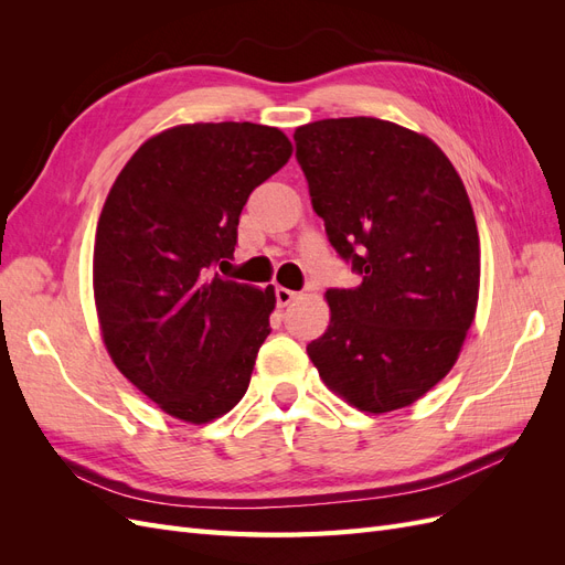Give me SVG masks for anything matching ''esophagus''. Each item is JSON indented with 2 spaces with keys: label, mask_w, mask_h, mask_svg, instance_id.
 Instances as JSON below:
<instances>
[{
  "label": "esophagus",
  "mask_w": 565,
  "mask_h": 565,
  "mask_svg": "<svg viewBox=\"0 0 565 565\" xmlns=\"http://www.w3.org/2000/svg\"><path fill=\"white\" fill-rule=\"evenodd\" d=\"M276 299H278L280 309H285V306L299 299V292H292V289H287V287H276Z\"/></svg>",
  "instance_id": "34e87169"
}]
</instances>
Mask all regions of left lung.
Returning <instances> with one entry per match:
<instances>
[{
	"mask_svg": "<svg viewBox=\"0 0 565 565\" xmlns=\"http://www.w3.org/2000/svg\"><path fill=\"white\" fill-rule=\"evenodd\" d=\"M297 160L341 259L363 276L328 289L330 324L306 351L363 413L419 401L457 363L481 285L467 188L429 136L377 117L297 127Z\"/></svg>",
	"mask_w": 565,
	"mask_h": 565,
	"instance_id": "1",
	"label": "left lung"
}]
</instances>
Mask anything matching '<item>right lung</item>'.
<instances>
[{"mask_svg":"<svg viewBox=\"0 0 565 565\" xmlns=\"http://www.w3.org/2000/svg\"><path fill=\"white\" fill-rule=\"evenodd\" d=\"M292 143L278 127L195 122L134 152L98 216L94 301L115 367L188 424L233 409L266 341L276 289L212 276L249 193Z\"/></svg>","mask_w":565,"mask_h":565,"instance_id":"right-lung-1","label":"right lung"}]
</instances>
